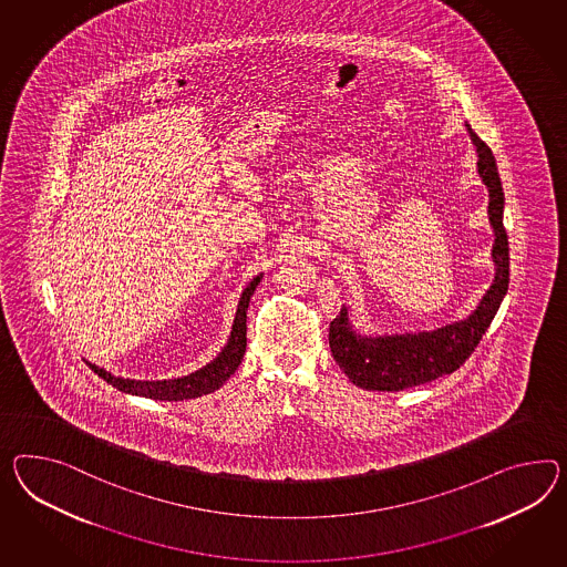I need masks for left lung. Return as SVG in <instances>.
Returning <instances> with one entry per match:
<instances>
[{"instance_id":"obj_1","label":"left lung","mask_w":567,"mask_h":567,"mask_svg":"<svg viewBox=\"0 0 567 567\" xmlns=\"http://www.w3.org/2000/svg\"><path fill=\"white\" fill-rule=\"evenodd\" d=\"M471 142L477 147V171L489 190V224L494 228L492 259L495 262L494 284L480 306L463 320L437 327L434 331L405 334H360L353 331L348 308L329 324V346L334 362L346 377L365 391H403L432 382L458 370L480 346L481 337L492 324L509 284L508 234L504 228V190L497 175L494 154L466 123Z\"/></svg>"}]
</instances>
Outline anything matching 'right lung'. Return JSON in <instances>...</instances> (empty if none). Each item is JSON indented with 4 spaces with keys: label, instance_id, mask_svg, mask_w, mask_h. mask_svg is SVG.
<instances>
[{
    "label": "right lung",
    "instance_id": "add662e5",
    "mask_svg": "<svg viewBox=\"0 0 567 567\" xmlns=\"http://www.w3.org/2000/svg\"><path fill=\"white\" fill-rule=\"evenodd\" d=\"M261 277H252V281L243 291L236 308L230 339L219 351L218 358L204 365L202 370L190 372L189 377L171 378V380H131V378L113 377L111 372H106L104 368H99L94 363H87V365L118 391L146 396L154 401H185V399H195V396L218 391L219 386L236 372L247 351V308L250 296L261 284Z\"/></svg>",
    "mask_w": 567,
    "mask_h": 567
}]
</instances>
